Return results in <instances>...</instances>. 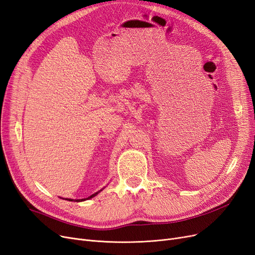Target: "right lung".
Wrapping results in <instances>:
<instances>
[{
    "label": "right lung",
    "mask_w": 255,
    "mask_h": 255,
    "mask_svg": "<svg viewBox=\"0 0 255 255\" xmlns=\"http://www.w3.org/2000/svg\"><path fill=\"white\" fill-rule=\"evenodd\" d=\"M97 194H98V192L92 194V195H90V196H88V199H92V197L96 196ZM88 199H86V200H88ZM66 200H67V201H73V200H70V199H66ZM80 201H85V199H84V200H75V202H80Z\"/></svg>",
    "instance_id": "right-lung-1"
}]
</instances>
